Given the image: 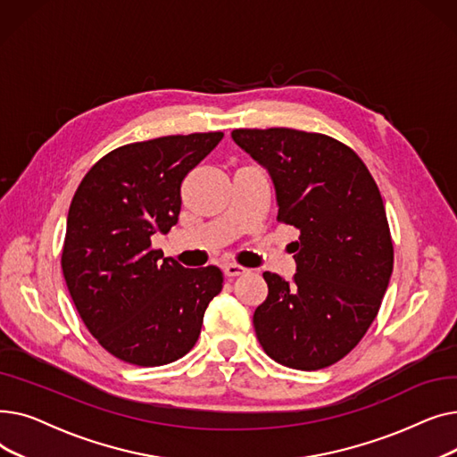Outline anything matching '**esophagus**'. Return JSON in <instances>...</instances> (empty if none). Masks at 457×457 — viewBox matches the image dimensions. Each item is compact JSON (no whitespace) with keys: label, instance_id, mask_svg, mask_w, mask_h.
<instances>
[{"label":"esophagus","instance_id":"esophagus-1","mask_svg":"<svg viewBox=\"0 0 457 457\" xmlns=\"http://www.w3.org/2000/svg\"><path fill=\"white\" fill-rule=\"evenodd\" d=\"M222 270H224V274L229 276V278L243 276V274L248 272V269H245V267H241V265H235V262H228V265L222 267Z\"/></svg>","mask_w":457,"mask_h":457}]
</instances>
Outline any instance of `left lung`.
<instances>
[{"instance_id":"1","label":"left lung","mask_w":457,"mask_h":457,"mask_svg":"<svg viewBox=\"0 0 457 457\" xmlns=\"http://www.w3.org/2000/svg\"><path fill=\"white\" fill-rule=\"evenodd\" d=\"M231 138L269 172L278 220L300 231L293 283L262 274L269 296L253 313L257 339L285 367L337 363L363 339L393 274L378 185L355 152L320 133L235 129Z\"/></svg>"}]
</instances>
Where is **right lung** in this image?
<instances>
[{"label":"right lung","instance_id":"add662e5","mask_svg":"<svg viewBox=\"0 0 457 457\" xmlns=\"http://www.w3.org/2000/svg\"><path fill=\"white\" fill-rule=\"evenodd\" d=\"M224 133L170 135L102 157L70 204L62 274L88 331L114 357L159 367L196 345L209 302L222 291L216 267L185 269L150 237L178 224L181 183Z\"/></svg>","mask_w":457,"mask_h":457}]
</instances>
